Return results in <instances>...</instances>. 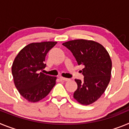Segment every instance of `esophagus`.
Segmentation results:
<instances>
[{"instance_id": "esophagus-1", "label": "esophagus", "mask_w": 129, "mask_h": 129, "mask_svg": "<svg viewBox=\"0 0 129 129\" xmlns=\"http://www.w3.org/2000/svg\"><path fill=\"white\" fill-rule=\"evenodd\" d=\"M59 79L62 81H68L70 80V79L68 78H65V77H60Z\"/></svg>"}]
</instances>
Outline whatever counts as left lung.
Returning <instances> with one entry per match:
<instances>
[{"label":"left lung","mask_w":129,"mask_h":129,"mask_svg":"<svg viewBox=\"0 0 129 129\" xmlns=\"http://www.w3.org/2000/svg\"><path fill=\"white\" fill-rule=\"evenodd\" d=\"M72 53L78 65H83L84 80L75 79L77 88L75 100L84 105L94 103L103 94L110 80L112 61L101 44L85 39H76L62 43Z\"/></svg>","instance_id":"8db88e82"}]
</instances>
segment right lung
I'll use <instances>...</instances> for the list:
<instances>
[{
    "label": "right lung",
    "mask_w": 129,
    "mask_h": 129,
    "mask_svg": "<svg viewBox=\"0 0 129 129\" xmlns=\"http://www.w3.org/2000/svg\"><path fill=\"white\" fill-rule=\"evenodd\" d=\"M57 42L33 43L19 52L12 64L11 72L17 89L29 102L44 98L55 85L56 77L43 74L45 57Z\"/></svg>",
    "instance_id": "add662e5"
}]
</instances>
